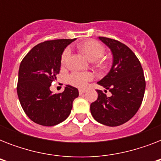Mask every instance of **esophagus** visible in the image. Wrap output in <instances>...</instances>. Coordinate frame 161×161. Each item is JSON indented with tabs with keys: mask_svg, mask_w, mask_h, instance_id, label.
Here are the masks:
<instances>
[{
	"mask_svg": "<svg viewBox=\"0 0 161 161\" xmlns=\"http://www.w3.org/2000/svg\"><path fill=\"white\" fill-rule=\"evenodd\" d=\"M78 92H79V94H80V95H82V94H83V93H85L86 90L85 89H79V90H78Z\"/></svg>",
	"mask_w": 161,
	"mask_h": 161,
	"instance_id": "obj_1",
	"label": "esophagus"
}]
</instances>
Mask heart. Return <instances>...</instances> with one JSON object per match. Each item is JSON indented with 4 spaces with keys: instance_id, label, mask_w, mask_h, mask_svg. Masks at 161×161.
<instances>
[{
    "instance_id": "heart-1",
    "label": "heart",
    "mask_w": 161,
    "mask_h": 161,
    "mask_svg": "<svg viewBox=\"0 0 161 161\" xmlns=\"http://www.w3.org/2000/svg\"><path fill=\"white\" fill-rule=\"evenodd\" d=\"M79 49L87 58L91 61H95L96 63H101L100 61L98 59L103 57L105 53L104 47L98 42L95 40H88L83 42V43L79 45ZM71 53V50L69 47L65 48L61 56V63L62 64H66L68 62ZM97 61H96V60ZM94 78V75L90 72H73L70 73L67 78L68 83L71 85L77 87V88H85L88 85V82H90Z\"/></svg>"
}]
</instances>
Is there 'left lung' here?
Returning <instances> with one entry per match:
<instances>
[{
	"mask_svg": "<svg viewBox=\"0 0 161 161\" xmlns=\"http://www.w3.org/2000/svg\"><path fill=\"white\" fill-rule=\"evenodd\" d=\"M98 39L109 47L114 58L109 73L98 82L111 96L98 89V98L91 103L90 111L96 121L114 127L129 121L140 108L145 90V75L140 60L125 44L103 36Z\"/></svg>",
	"mask_w": 161,
	"mask_h": 161,
	"instance_id": "obj_1",
	"label": "left lung"
}]
</instances>
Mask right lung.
<instances>
[{
	"label": "right lung",
	"mask_w": 161,
	"mask_h": 161,
	"mask_svg": "<svg viewBox=\"0 0 161 161\" xmlns=\"http://www.w3.org/2000/svg\"><path fill=\"white\" fill-rule=\"evenodd\" d=\"M75 39L49 40L37 44L21 61L18 72L17 95L24 112L31 120L53 126L69 116L78 88L67 85L63 93L50 90L60 72L61 56Z\"/></svg>",
	"instance_id": "right-lung-1"
}]
</instances>
